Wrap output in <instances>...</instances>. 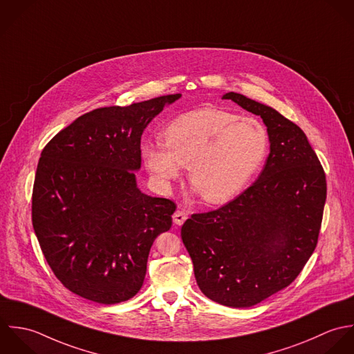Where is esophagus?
<instances>
[{
	"label": "esophagus",
	"instance_id": "esophagus-1",
	"mask_svg": "<svg viewBox=\"0 0 354 354\" xmlns=\"http://www.w3.org/2000/svg\"><path fill=\"white\" fill-rule=\"evenodd\" d=\"M172 217H174V221L180 225V224H183L187 220L189 213H187V211H185V209H178L176 212L174 213Z\"/></svg>",
	"mask_w": 354,
	"mask_h": 354
}]
</instances>
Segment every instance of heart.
I'll use <instances>...</instances> for the list:
<instances>
[{"mask_svg": "<svg viewBox=\"0 0 354 354\" xmlns=\"http://www.w3.org/2000/svg\"><path fill=\"white\" fill-rule=\"evenodd\" d=\"M162 138L164 143L145 142L141 147L156 182L168 187L189 165L192 186L209 204L241 193L270 150V134L261 120L220 108H200L175 118Z\"/></svg>", "mask_w": 354, "mask_h": 354, "instance_id": "1", "label": "heart"}]
</instances>
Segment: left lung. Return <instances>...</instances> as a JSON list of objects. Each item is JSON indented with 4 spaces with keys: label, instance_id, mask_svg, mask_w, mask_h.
Masks as SVG:
<instances>
[{
    "label": "left lung",
    "instance_id": "1",
    "mask_svg": "<svg viewBox=\"0 0 354 354\" xmlns=\"http://www.w3.org/2000/svg\"><path fill=\"white\" fill-rule=\"evenodd\" d=\"M223 100L261 116L271 151L249 189L218 209L193 213L180 234L201 291L224 306L249 308L294 282L312 256L327 182L295 123L238 93Z\"/></svg>",
    "mask_w": 354,
    "mask_h": 354
}]
</instances>
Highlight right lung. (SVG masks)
I'll use <instances>...</instances> for the list:
<instances>
[{
	"instance_id": "add662e5",
	"label": "right lung",
	"mask_w": 354,
	"mask_h": 354,
	"mask_svg": "<svg viewBox=\"0 0 354 354\" xmlns=\"http://www.w3.org/2000/svg\"><path fill=\"white\" fill-rule=\"evenodd\" d=\"M180 94L77 118L44 147L31 217L42 253L70 291L98 304L133 298L154 239L171 228L176 205L140 192L141 137Z\"/></svg>"
}]
</instances>
